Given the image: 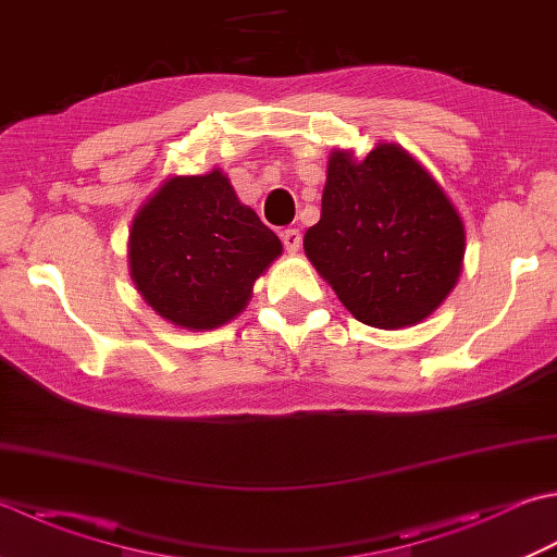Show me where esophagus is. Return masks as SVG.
Instances as JSON below:
<instances>
[{
  "label": "esophagus",
  "instance_id": "1",
  "mask_svg": "<svg viewBox=\"0 0 557 557\" xmlns=\"http://www.w3.org/2000/svg\"><path fill=\"white\" fill-rule=\"evenodd\" d=\"M282 244H285L287 253H297L299 246H301L299 228H285V232H282Z\"/></svg>",
  "mask_w": 557,
  "mask_h": 557
}]
</instances>
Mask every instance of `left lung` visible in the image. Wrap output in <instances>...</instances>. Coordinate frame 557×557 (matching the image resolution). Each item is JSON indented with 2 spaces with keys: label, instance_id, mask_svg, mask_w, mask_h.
Returning a JSON list of instances; mask_svg holds the SVG:
<instances>
[{
  "label": "left lung",
  "instance_id": "obj_1",
  "mask_svg": "<svg viewBox=\"0 0 557 557\" xmlns=\"http://www.w3.org/2000/svg\"><path fill=\"white\" fill-rule=\"evenodd\" d=\"M304 250L357 321L396 331L428 319L454 289L466 234L437 181L403 147L379 145L362 161L335 149Z\"/></svg>",
  "mask_w": 557,
  "mask_h": 557
}]
</instances>
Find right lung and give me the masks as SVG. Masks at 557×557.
<instances>
[{
  "instance_id": "1",
  "label": "right lung",
  "mask_w": 557,
  "mask_h": 557,
  "mask_svg": "<svg viewBox=\"0 0 557 557\" xmlns=\"http://www.w3.org/2000/svg\"><path fill=\"white\" fill-rule=\"evenodd\" d=\"M127 248L141 299L188 331L220 329L242 313L253 282L282 253L220 169L163 183L133 220Z\"/></svg>"
}]
</instances>
